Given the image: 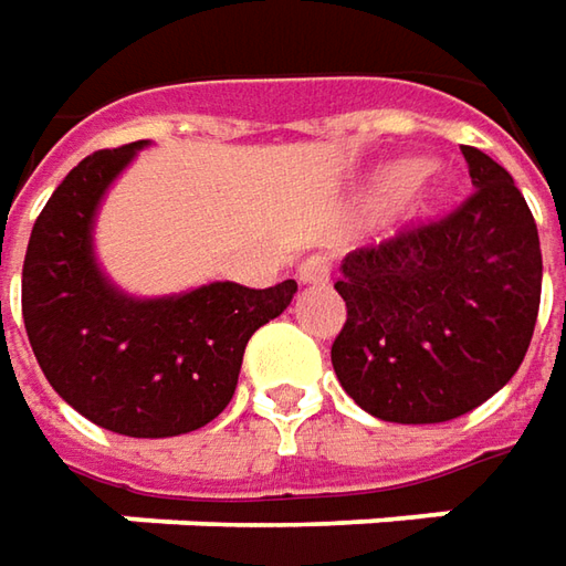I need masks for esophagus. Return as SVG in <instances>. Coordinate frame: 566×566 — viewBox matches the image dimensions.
<instances>
[{
	"label": "esophagus",
	"instance_id": "1",
	"mask_svg": "<svg viewBox=\"0 0 566 566\" xmlns=\"http://www.w3.org/2000/svg\"><path fill=\"white\" fill-rule=\"evenodd\" d=\"M328 275H332V256H325V253H313V256H306L297 269V279L303 284H322L328 282Z\"/></svg>",
	"mask_w": 566,
	"mask_h": 566
}]
</instances>
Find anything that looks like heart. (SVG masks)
Here are the masks:
<instances>
[{
  "mask_svg": "<svg viewBox=\"0 0 566 566\" xmlns=\"http://www.w3.org/2000/svg\"><path fill=\"white\" fill-rule=\"evenodd\" d=\"M429 171V163L419 159V156H407V159H395L388 166L379 168V175L373 178V197L388 203V200H398L407 190H417L422 197L436 193L432 187H422V178Z\"/></svg>",
  "mask_w": 566,
  "mask_h": 566,
  "instance_id": "obj_1",
  "label": "heart"
}]
</instances>
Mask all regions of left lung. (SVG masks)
Here are the masks:
<instances>
[{
  "label": "left lung",
  "mask_w": 566,
  "mask_h": 566,
  "mask_svg": "<svg viewBox=\"0 0 566 566\" xmlns=\"http://www.w3.org/2000/svg\"><path fill=\"white\" fill-rule=\"evenodd\" d=\"M473 193L439 222L347 253L332 344L342 388L385 422H448L501 391L526 357L542 297L536 219L514 178L460 147Z\"/></svg>",
  "instance_id": "8db88e82"
}]
</instances>
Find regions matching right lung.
<instances>
[{
  "instance_id": "1",
  "label": "right lung",
  "mask_w": 566,
  "mask_h": 566,
  "mask_svg": "<svg viewBox=\"0 0 566 566\" xmlns=\"http://www.w3.org/2000/svg\"><path fill=\"white\" fill-rule=\"evenodd\" d=\"M144 147L99 149L55 187L30 231L21 313L43 376L81 417L130 439H171L228 407L250 335L282 316L297 282H209L171 297L118 291L93 256V222Z\"/></svg>"
}]
</instances>
